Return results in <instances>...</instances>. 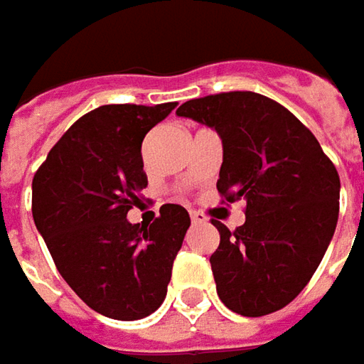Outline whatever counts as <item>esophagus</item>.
I'll use <instances>...</instances> for the list:
<instances>
[{"label": "esophagus", "mask_w": 364, "mask_h": 364, "mask_svg": "<svg viewBox=\"0 0 364 364\" xmlns=\"http://www.w3.org/2000/svg\"><path fill=\"white\" fill-rule=\"evenodd\" d=\"M189 215H191V222H193V224H201V222H205V220H208V218H205V213L196 212V210H191Z\"/></svg>", "instance_id": "34e87169"}]
</instances>
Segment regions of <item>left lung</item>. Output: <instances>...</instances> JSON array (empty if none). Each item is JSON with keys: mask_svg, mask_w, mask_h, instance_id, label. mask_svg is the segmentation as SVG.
Masks as SVG:
<instances>
[{"mask_svg": "<svg viewBox=\"0 0 364 364\" xmlns=\"http://www.w3.org/2000/svg\"><path fill=\"white\" fill-rule=\"evenodd\" d=\"M177 116L220 134L218 193L245 201L242 226L228 230L213 220L220 246L210 262L222 304L246 318L285 308L309 283L336 230V166L287 107L261 93L189 100Z\"/></svg>", "mask_w": 364, "mask_h": 364, "instance_id": "left-lung-1", "label": "left lung"}]
</instances>
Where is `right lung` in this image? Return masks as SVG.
Returning <instances> with one entry per match:
<instances>
[{
	"mask_svg": "<svg viewBox=\"0 0 364 364\" xmlns=\"http://www.w3.org/2000/svg\"><path fill=\"white\" fill-rule=\"evenodd\" d=\"M175 102L91 109L60 136L32 179V215L58 273L97 314L132 322L165 301L173 261L191 220L165 203L149 224H130L149 185L142 140Z\"/></svg>",
	"mask_w": 364,
	"mask_h": 364,
	"instance_id": "right-lung-1",
	"label": "right lung"
}]
</instances>
